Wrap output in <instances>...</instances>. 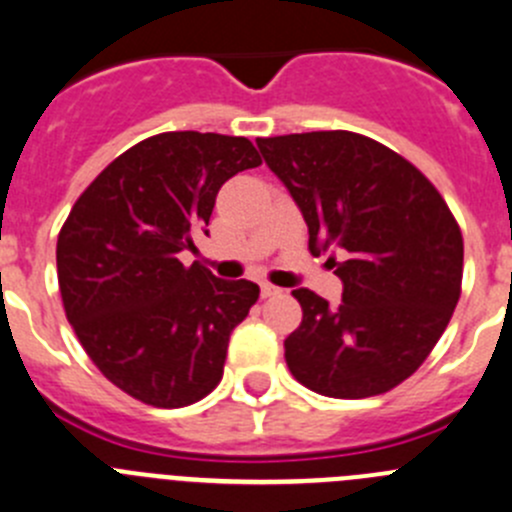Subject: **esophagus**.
<instances>
[{
  "instance_id": "1",
  "label": "esophagus",
  "mask_w": 512,
  "mask_h": 512,
  "mask_svg": "<svg viewBox=\"0 0 512 512\" xmlns=\"http://www.w3.org/2000/svg\"><path fill=\"white\" fill-rule=\"evenodd\" d=\"M280 287H275V285H270V282H262L260 285V295L262 297H275V295H280Z\"/></svg>"
}]
</instances>
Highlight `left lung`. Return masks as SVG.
<instances>
[{"label":"left lung","instance_id":"left-lung-1","mask_svg":"<svg viewBox=\"0 0 512 512\" xmlns=\"http://www.w3.org/2000/svg\"><path fill=\"white\" fill-rule=\"evenodd\" d=\"M290 190L310 252L330 257L342 302L292 290L302 322L285 340L297 382L357 400L398 388L433 352L463 285V235L433 182L405 157L347 130L260 137Z\"/></svg>","mask_w":512,"mask_h":512}]
</instances>
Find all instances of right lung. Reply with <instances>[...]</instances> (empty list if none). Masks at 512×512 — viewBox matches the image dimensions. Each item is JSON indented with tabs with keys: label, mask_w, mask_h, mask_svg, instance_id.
<instances>
[{
	"label": "right lung",
	"mask_w": 512,
	"mask_h": 512,
	"mask_svg": "<svg viewBox=\"0 0 512 512\" xmlns=\"http://www.w3.org/2000/svg\"><path fill=\"white\" fill-rule=\"evenodd\" d=\"M247 137L162 132L109 162L57 237L64 312L89 360L152 408H185L220 385L230 332L260 297L250 280L182 265L220 187L260 167Z\"/></svg>",
	"instance_id": "1"
}]
</instances>
